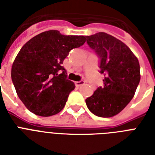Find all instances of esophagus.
<instances>
[{"label": "esophagus", "mask_w": 155, "mask_h": 155, "mask_svg": "<svg viewBox=\"0 0 155 155\" xmlns=\"http://www.w3.org/2000/svg\"><path fill=\"white\" fill-rule=\"evenodd\" d=\"M75 84L76 87H80L81 85L84 84V81H83V80H80V81H77V82L75 83Z\"/></svg>", "instance_id": "34e87169"}]
</instances>
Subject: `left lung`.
I'll use <instances>...</instances> for the list:
<instances>
[{
	"label": "left lung",
	"mask_w": 155,
	"mask_h": 155,
	"mask_svg": "<svg viewBox=\"0 0 155 155\" xmlns=\"http://www.w3.org/2000/svg\"><path fill=\"white\" fill-rule=\"evenodd\" d=\"M87 42L101 58L104 87L86 99L87 108L101 117H112L125 108L140 82L138 59L120 40L106 33L86 36Z\"/></svg>",
	"instance_id": "obj_1"
}]
</instances>
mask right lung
Returning <instances> with one entry per match:
<instances>
[{
  "label": "right lung",
  "instance_id": "right-lung-1",
  "mask_svg": "<svg viewBox=\"0 0 155 155\" xmlns=\"http://www.w3.org/2000/svg\"><path fill=\"white\" fill-rule=\"evenodd\" d=\"M85 36L48 30L25 43L13 61L11 77L18 97L27 109L41 117L63 110L75 84L67 80L62 64L73 48L84 45ZM63 71L58 74V70Z\"/></svg>",
  "mask_w": 155,
  "mask_h": 155
}]
</instances>
